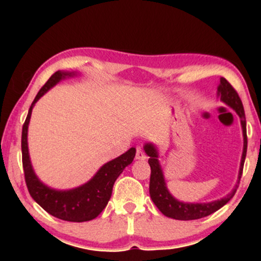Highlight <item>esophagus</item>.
Listing matches in <instances>:
<instances>
[{
    "label": "esophagus",
    "mask_w": 261,
    "mask_h": 261,
    "mask_svg": "<svg viewBox=\"0 0 261 261\" xmlns=\"http://www.w3.org/2000/svg\"><path fill=\"white\" fill-rule=\"evenodd\" d=\"M136 160H141V161L146 160L145 152H143L141 148H137V149H136Z\"/></svg>",
    "instance_id": "34e87169"
}]
</instances>
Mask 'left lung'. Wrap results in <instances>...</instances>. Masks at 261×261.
I'll list each match as a JSON object with an SVG mask.
<instances>
[{
  "label": "left lung",
  "mask_w": 261,
  "mask_h": 261,
  "mask_svg": "<svg viewBox=\"0 0 261 261\" xmlns=\"http://www.w3.org/2000/svg\"><path fill=\"white\" fill-rule=\"evenodd\" d=\"M217 94L221 98V100L224 104L232 108L233 110H236V113L238 114V116L241 118V124H242V130H243V139H244V145H243V153H242V161H241V168H239V174H238V184L241 181L242 173H243V166L245 161V155H247V122H245V114H244V108L242 104L241 98H239L238 93L230 83L223 77H221L220 80V86L217 88ZM146 154L148 155V164L151 167V178H149V195H151L152 201L154 202V205L157 206L158 210L164 215V216L174 218V220H180V221H190V220H197V218H202L208 216V215L214 214L217 210H220L222 206L226 205L227 202L234 196L236 189H233V191L228 194L223 199L216 200V201L211 202H182L176 200L172 194L169 193V190L167 189L166 181H164V175L162 172L160 161H158V151L155 148L154 145L152 143H146L143 146ZM236 188H238V185H236Z\"/></svg>",
  "instance_id": "1"
}]
</instances>
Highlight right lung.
<instances>
[{
    "label": "right lung",
    "instance_id": "1",
    "mask_svg": "<svg viewBox=\"0 0 261 261\" xmlns=\"http://www.w3.org/2000/svg\"><path fill=\"white\" fill-rule=\"evenodd\" d=\"M74 72H62L58 71L47 80V82L41 87L37 97L33 100L29 108L28 115L23 124L22 130V162L24 178L29 194L47 214L58 217L60 220L70 221V222H86L95 218L103 211L110 200L113 191V185L122 170L133 163L136 149L131 147L124 154L119 155L115 160L108 162L98 170L89 181L71 190H55L43 184L35 175L33 169L28 151V125L31 121L32 110L34 104L41 97L53 88L56 83L64 80L65 77H72Z\"/></svg>",
    "mask_w": 261,
    "mask_h": 261
}]
</instances>
